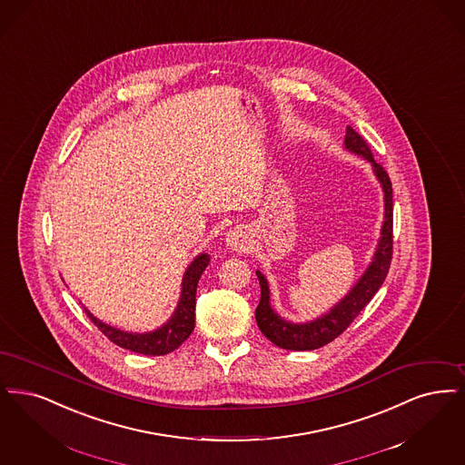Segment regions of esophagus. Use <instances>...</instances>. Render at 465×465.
<instances>
[{"instance_id": "esophagus-1", "label": "esophagus", "mask_w": 465, "mask_h": 465, "mask_svg": "<svg viewBox=\"0 0 465 465\" xmlns=\"http://www.w3.org/2000/svg\"><path fill=\"white\" fill-rule=\"evenodd\" d=\"M225 242H227V248L231 252H236V253H242V252H248L252 248V240H250V234L244 227H232L227 234H225Z\"/></svg>"}]
</instances>
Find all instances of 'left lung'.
Instances as JSON below:
<instances>
[{"label": "left lung", "mask_w": 465, "mask_h": 465, "mask_svg": "<svg viewBox=\"0 0 465 465\" xmlns=\"http://www.w3.org/2000/svg\"><path fill=\"white\" fill-rule=\"evenodd\" d=\"M343 149L370 163L373 175L382 187L384 223L381 227V238L373 252L371 262L368 263L360 280L352 284V288L333 307H330L322 316L305 323H293L284 320L283 316L271 305V290L267 278L261 271H257V278L261 283V302L255 309V320L263 335L274 345L286 351H312L337 339L381 290L389 272L392 257V185L389 181V175L384 168L373 160L370 147L361 139V135L354 132L351 126L345 128Z\"/></svg>", "instance_id": "obj_1"}]
</instances>
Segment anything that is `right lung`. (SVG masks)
Wrapping results in <instances>:
<instances>
[{"mask_svg":"<svg viewBox=\"0 0 465 465\" xmlns=\"http://www.w3.org/2000/svg\"><path fill=\"white\" fill-rule=\"evenodd\" d=\"M210 262L208 253H200L194 257V261L187 265L183 278H182L181 297L175 311L172 312L170 320L162 326H158L153 331H126L122 328L104 323L99 318H95L86 307L84 312L88 318L95 323L102 333L111 342L120 345L123 349L145 354V356H163L172 351H175L194 330V311H196V290L198 282L202 278L203 271Z\"/></svg>","mask_w":465,"mask_h":465,"instance_id":"obj_1","label":"right lung"}]
</instances>
